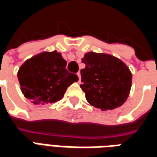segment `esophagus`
<instances>
[{
  "instance_id": "obj_1",
  "label": "esophagus",
  "mask_w": 157,
  "mask_h": 157,
  "mask_svg": "<svg viewBox=\"0 0 157 157\" xmlns=\"http://www.w3.org/2000/svg\"><path fill=\"white\" fill-rule=\"evenodd\" d=\"M77 75H78L79 82H81V73H80V72H78V73H77Z\"/></svg>"
}]
</instances>
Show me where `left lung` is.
Returning a JSON list of instances; mask_svg holds the SVG:
<instances>
[{
    "label": "left lung",
    "mask_w": 157,
    "mask_h": 157,
    "mask_svg": "<svg viewBox=\"0 0 157 157\" xmlns=\"http://www.w3.org/2000/svg\"><path fill=\"white\" fill-rule=\"evenodd\" d=\"M82 61L81 88L87 102L102 110H111L126 101L131 88L132 75L120 59L107 54L86 53Z\"/></svg>",
    "instance_id": "left-lung-1"
}]
</instances>
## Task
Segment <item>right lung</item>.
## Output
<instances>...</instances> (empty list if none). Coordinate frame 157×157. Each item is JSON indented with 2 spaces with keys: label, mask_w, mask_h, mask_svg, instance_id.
Instances as JSON below:
<instances>
[{
  "label": "right lung",
  "mask_w": 157,
  "mask_h": 157,
  "mask_svg": "<svg viewBox=\"0 0 157 157\" xmlns=\"http://www.w3.org/2000/svg\"><path fill=\"white\" fill-rule=\"evenodd\" d=\"M65 66L66 60L57 51L44 52L28 59L17 73L23 95L41 104L61 99L69 86L79 79Z\"/></svg>",
  "instance_id": "right-lung-1"
}]
</instances>
